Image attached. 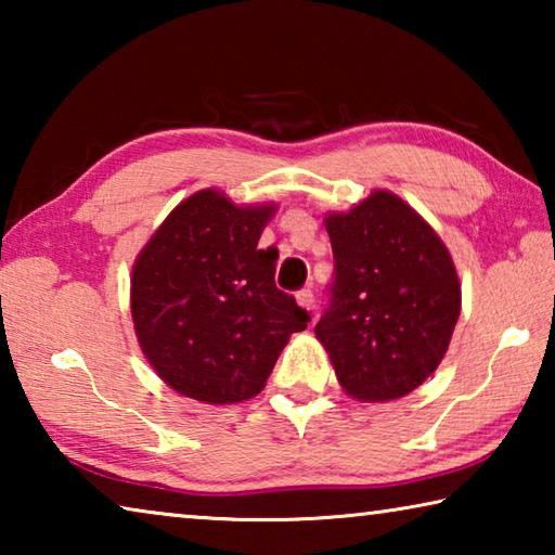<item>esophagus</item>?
Returning a JSON list of instances; mask_svg holds the SVG:
<instances>
[{"mask_svg": "<svg viewBox=\"0 0 555 555\" xmlns=\"http://www.w3.org/2000/svg\"><path fill=\"white\" fill-rule=\"evenodd\" d=\"M296 300H298V306H300V308H306V311H313V306H315V296H313V291H311V288H300L298 294H296Z\"/></svg>", "mask_w": 555, "mask_h": 555, "instance_id": "esophagus-1", "label": "esophagus"}]
</instances>
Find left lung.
Instances as JSON below:
<instances>
[{
	"label": "left lung",
	"instance_id": "left-lung-1",
	"mask_svg": "<svg viewBox=\"0 0 555 555\" xmlns=\"http://www.w3.org/2000/svg\"><path fill=\"white\" fill-rule=\"evenodd\" d=\"M335 279L315 337L357 401H391L443 360L460 315V281L434 228L389 191L325 218Z\"/></svg>",
	"mask_w": 555,
	"mask_h": 555
}]
</instances>
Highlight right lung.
<instances>
[{
  "label": "right lung",
  "mask_w": 555,
  "mask_h": 555,
  "mask_svg": "<svg viewBox=\"0 0 555 555\" xmlns=\"http://www.w3.org/2000/svg\"><path fill=\"white\" fill-rule=\"evenodd\" d=\"M274 205H234L215 188L162 222L131 269V321L168 387L205 403L264 389L291 333L311 315L274 284L276 249H259Z\"/></svg>",
  "instance_id": "right-lung-1"
}]
</instances>
